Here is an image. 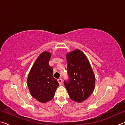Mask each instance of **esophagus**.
I'll list each match as a JSON object with an SVG mask.
<instances>
[{
	"label": "esophagus",
	"instance_id": "34e87169",
	"mask_svg": "<svg viewBox=\"0 0 125 125\" xmlns=\"http://www.w3.org/2000/svg\"><path fill=\"white\" fill-rule=\"evenodd\" d=\"M57 80H58V83L60 84V85H61V84H62V83H63V80H62V79H61V78H59V79H58Z\"/></svg>",
	"mask_w": 125,
	"mask_h": 125
}]
</instances>
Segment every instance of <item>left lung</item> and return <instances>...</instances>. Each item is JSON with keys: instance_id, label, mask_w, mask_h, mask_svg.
<instances>
[{"instance_id": "8db88e82", "label": "left lung", "mask_w": 125, "mask_h": 125, "mask_svg": "<svg viewBox=\"0 0 125 125\" xmlns=\"http://www.w3.org/2000/svg\"><path fill=\"white\" fill-rule=\"evenodd\" d=\"M68 82L65 87L72 100L82 103L92 94L95 88V77L87 57L79 49L67 53Z\"/></svg>"}]
</instances>
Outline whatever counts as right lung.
Masks as SVG:
<instances>
[{
    "instance_id": "obj_1",
    "label": "right lung",
    "mask_w": 125,
    "mask_h": 125,
    "mask_svg": "<svg viewBox=\"0 0 125 125\" xmlns=\"http://www.w3.org/2000/svg\"><path fill=\"white\" fill-rule=\"evenodd\" d=\"M51 53L44 51L35 61L27 78V86L33 98L42 103L53 98L59 85L53 76V68L48 64Z\"/></svg>"
}]
</instances>
